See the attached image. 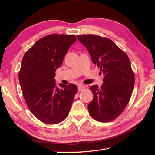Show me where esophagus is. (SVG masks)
<instances>
[{"mask_svg":"<svg viewBox=\"0 0 155 155\" xmlns=\"http://www.w3.org/2000/svg\"><path fill=\"white\" fill-rule=\"evenodd\" d=\"M85 89V87L84 86H82V85H80V86L78 87V92H81L83 90Z\"/></svg>","mask_w":155,"mask_h":155,"instance_id":"1","label":"esophagus"}]
</instances>
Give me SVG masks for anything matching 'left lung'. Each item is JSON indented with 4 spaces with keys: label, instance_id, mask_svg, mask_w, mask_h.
Returning <instances> with one entry per match:
<instances>
[{
    "label": "left lung",
    "instance_id": "left-lung-1",
    "mask_svg": "<svg viewBox=\"0 0 155 155\" xmlns=\"http://www.w3.org/2000/svg\"><path fill=\"white\" fill-rule=\"evenodd\" d=\"M77 37L104 76L101 87L90 88L93 99L88 105V112L97 121H113L126 108L133 91L134 74L130 59L109 38L94 35Z\"/></svg>",
    "mask_w": 155,
    "mask_h": 155
}]
</instances>
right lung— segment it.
<instances>
[{
    "label": "right lung",
    "mask_w": 155,
    "mask_h": 155,
    "mask_svg": "<svg viewBox=\"0 0 155 155\" xmlns=\"http://www.w3.org/2000/svg\"><path fill=\"white\" fill-rule=\"evenodd\" d=\"M74 35H50L39 39L25 52L18 79L28 108L48 124L63 121L71 110L78 88L74 84L56 87L55 71L64 60Z\"/></svg>",
    "instance_id": "right-lung-1"
}]
</instances>
